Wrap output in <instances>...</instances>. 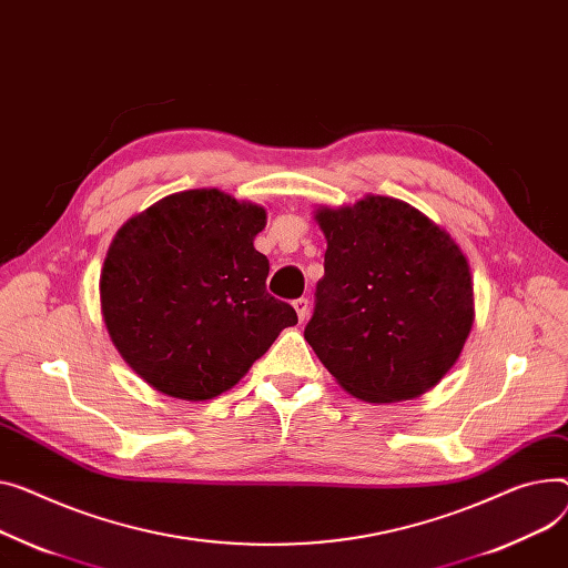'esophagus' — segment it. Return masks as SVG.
<instances>
[{"mask_svg": "<svg viewBox=\"0 0 568 568\" xmlns=\"http://www.w3.org/2000/svg\"><path fill=\"white\" fill-rule=\"evenodd\" d=\"M292 306H294V311H296V317H298V322H306L308 320V313H311V304H308V298H294L292 301Z\"/></svg>", "mask_w": 568, "mask_h": 568, "instance_id": "1", "label": "esophagus"}]
</instances>
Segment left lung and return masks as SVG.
Masks as SVG:
<instances>
[{"instance_id":"1","label":"left lung","mask_w":568,"mask_h":568,"mask_svg":"<svg viewBox=\"0 0 568 568\" xmlns=\"http://www.w3.org/2000/svg\"><path fill=\"white\" fill-rule=\"evenodd\" d=\"M315 216L326 253L304 331L308 345L358 399L423 395L455 365L473 326L462 248L425 214L388 196Z\"/></svg>"}]
</instances>
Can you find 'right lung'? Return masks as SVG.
<instances>
[{
  "label": "right lung",
  "instance_id": "add662e5",
  "mask_svg": "<svg viewBox=\"0 0 568 568\" xmlns=\"http://www.w3.org/2000/svg\"><path fill=\"white\" fill-rule=\"evenodd\" d=\"M267 214L216 189L166 196L113 240L100 281L104 324L125 363L164 395L212 399L294 326L253 246Z\"/></svg>",
  "mask_w": 568,
  "mask_h": 568
}]
</instances>
